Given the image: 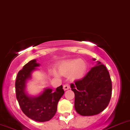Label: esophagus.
Wrapping results in <instances>:
<instances>
[{"label": "esophagus", "instance_id": "1", "mask_svg": "<svg viewBox=\"0 0 130 130\" xmlns=\"http://www.w3.org/2000/svg\"><path fill=\"white\" fill-rule=\"evenodd\" d=\"M70 89V85L69 84H65V85H63V89L65 90H68Z\"/></svg>", "mask_w": 130, "mask_h": 130}]
</instances>
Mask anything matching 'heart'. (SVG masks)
Masks as SVG:
<instances>
[{
	"label": "heart",
	"mask_w": 130,
	"mask_h": 130,
	"mask_svg": "<svg viewBox=\"0 0 130 130\" xmlns=\"http://www.w3.org/2000/svg\"><path fill=\"white\" fill-rule=\"evenodd\" d=\"M87 64L84 60L73 59L61 62L58 67V72L62 75H69L72 79H79L84 75ZM54 74L56 73L53 72Z\"/></svg>",
	"instance_id": "heart-1"
}]
</instances>
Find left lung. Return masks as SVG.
Wrapping results in <instances>:
<instances>
[{
    "mask_svg": "<svg viewBox=\"0 0 130 130\" xmlns=\"http://www.w3.org/2000/svg\"><path fill=\"white\" fill-rule=\"evenodd\" d=\"M70 87L75 94V109L82 116L98 115L109 103L112 82L109 72L100 61L83 78L71 84Z\"/></svg>",
    "mask_w": 130,
    "mask_h": 130,
    "instance_id": "obj_1",
    "label": "left lung"
}]
</instances>
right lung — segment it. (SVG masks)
<instances>
[{"instance_id": "add662e5", "label": "right lung", "mask_w": 130, "mask_h": 130, "mask_svg": "<svg viewBox=\"0 0 130 130\" xmlns=\"http://www.w3.org/2000/svg\"><path fill=\"white\" fill-rule=\"evenodd\" d=\"M40 64L36 60L29 61L18 73L15 80L16 98L21 109L28 118L39 122L50 120L55 115L59 100L64 94L63 86H60L53 91L45 89L39 96L31 97L25 91L26 83L31 77V73Z\"/></svg>"}]
</instances>
